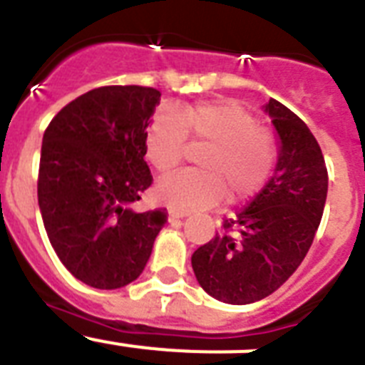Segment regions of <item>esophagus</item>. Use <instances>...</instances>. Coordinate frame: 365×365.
Returning <instances> with one entry per match:
<instances>
[{"label":"esophagus","mask_w":365,"mask_h":365,"mask_svg":"<svg viewBox=\"0 0 365 365\" xmlns=\"http://www.w3.org/2000/svg\"><path fill=\"white\" fill-rule=\"evenodd\" d=\"M186 212H179V210H168V219L170 221H177V219H185L186 217Z\"/></svg>","instance_id":"obj_1"}]
</instances>
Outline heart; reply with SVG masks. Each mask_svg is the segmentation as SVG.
<instances>
[{
    "instance_id": "obj_1",
    "label": "heart",
    "mask_w": 365,
    "mask_h": 365,
    "mask_svg": "<svg viewBox=\"0 0 365 365\" xmlns=\"http://www.w3.org/2000/svg\"><path fill=\"white\" fill-rule=\"evenodd\" d=\"M210 144L202 155L205 172L180 170L164 175L155 195L172 210H205L227 195L234 201L250 197L263 186L276 163V140L257 125L256 117L234 100L201 102L177 113L163 108L146 130V157L159 172L180 163L186 138Z\"/></svg>"
}]
</instances>
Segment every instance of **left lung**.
I'll return each mask as SVG.
<instances>
[{"label": "left lung", "mask_w": 365, "mask_h": 365, "mask_svg": "<svg viewBox=\"0 0 365 365\" xmlns=\"http://www.w3.org/2000/svg\"><path fill=\"white\" fill-rule=\"evenodd\" d=\"M263 109L279 138L272 177L192 256L199 285L232 305L259 302L291 278L307 256L327 199V168L307 124L278 100Z\"/></svg>", "instance_id": "obj_1"}]
</instances>
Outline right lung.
Here are the masks:
<instances>
[{
	"label": "right lung",
	"instance_id": "add662e5",
	"mask_svg": "<svg viewBox=\"0 0 365 365\" xmlns=\"http://www.w3.org/2000/svg\"><path fill=\"white\" fill-rule=\"evenodd\" d=\"M159 102L153 87H98L69 102L43 133V227L66 269L95 289L135 282L166 222L164 210H133L153 180L144 155Z\"/></svg>",
	"mask_w": 365,
	"mask_h": 365
}]
</instances>
